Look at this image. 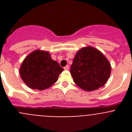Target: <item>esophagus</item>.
<instances>
[{"mask_svg":"<svg viewBox=\"0 0 132 132\" xmlns=\"http://www.w3.org/2000/svg\"><path fill=\"white\" fill-rule=\"evenodd\" d=\"M69 66L68 65H66V66L64 67V69H65V70H69Z\"/></svg>","mask_w":132,"mask_h":132,"instance_id":"obj_1","label":"esophagus"}]
</instances>
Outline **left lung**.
I'll list each match as a JSON object with an SVG mask.
<instances>
[{
    "mask_svg": "<svg viewBox=\"0 0 132 132\" xmlns=\"http://www.w3.org/2000/svg\"><path fill=\"white\" fill-rule=\"evenodd\" d=\"M110 72L111 66L108 59L93 47L80 49L75 57L70 69L75 83L87 91L103 87Z\"/></svg>",
    "mask_w": 132,
    "mask_h": 132,
    "instance_id": "left-lung-1",
    "label": "left lung"
}]
</instances>
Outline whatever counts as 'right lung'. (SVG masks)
I'll list each match as a JSON object with an SVG mask.
<instances>
[{"label": "right lung", "mask_w": 132, "mask_h": 132, "mask_svg": "<svg viewBox=\"0 0 132 132\" xmlns=\"http://www.w3.org/2000/svg\"><path fill=\"white\" fill-rule=\"evenodd\" d=\"M63 71L49 52L36 50L28 55L22 63L20 75L28 87L39 90L50 88L57 80Z\"/></svg>", "instance_id": "add662e5"}]
</instances>
